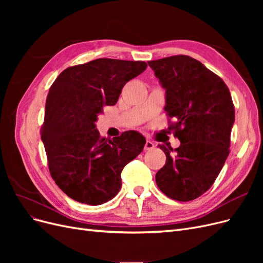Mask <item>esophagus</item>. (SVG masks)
<instances>
[{"mask_svg":"<svg viewBox=\"0 0 263 263\" xmlns=\"http://www.w3.org/2000/svg\"><path fill=\"white\" fill-rule=\"evenodd\" d=\"M154 148H155L154 142L150 141V140H147L146 144H145V150H153Z\"/></svg>","mask_w":263,"mask_h":263,"instance_id":"34e87169","label":"esophagus"}]
</instances>
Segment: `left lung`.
Segmentation results:
<instances>
[{"label":"left lung","instance_id":"8db88e82","mask_svg":"<svg viewBox=\"0 0 263 263\" xmlns=\"http://www.w3.org/2000/svg\"><path fill=\"white\" fill-rule=\"evenodd\" d=\"M148 63L165 89L168 129L181 142L174 150L160 146L166 160L157 185L172 200L193 201L210 190L229 155L232 95L221 78L189 55Z\"/></svg>","mask_w":263,"mask_h":263}]
</instances>
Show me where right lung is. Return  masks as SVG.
I'll list each match as a JSON object with an SVG mask.
<instances>
[{
    "label": "right lung",
    "instance_id": "right-lung-1",
    "mask_svg": "<svg viewBox=\"0 0 263 263\" xmlns=\"http://www.w3.org/2000/svg\"><path fill=\"white\" fill-rule=\"evenodd\" d=\"M146 68L145 61L100 58L65 69L50 86L41 135L50 176L72 200L87 205L112 200L124 166L144 149L139 133L105 138L94 123Z\"/></svg>",
    "mask_w": 263,
    "mask_h": 263
}]
</instances>
